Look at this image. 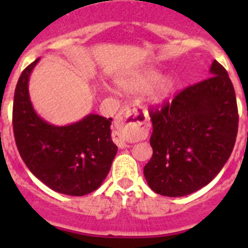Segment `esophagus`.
Returning a JSON list of instances; mask_svg holds the SVG:
<instances>
[{
  "label": "esophagus",
  "mask_w": 248,
  "mask_h": 248,
  "mask_svg": "<svg viewBox=\"0 0 248 248\" xmlns=\"http://www.w3.org/2000/svg\"><path fill=\"white\" fill-rule=\"evenodd\" d=\"M141 120L140 112L136 108L126 107L120 110L115 119V132L114 141L116 142L120 149H124L128 146V141L134 136L137 124Z\"/></svg>",
  "instance_id": "1"
}]
</instances>
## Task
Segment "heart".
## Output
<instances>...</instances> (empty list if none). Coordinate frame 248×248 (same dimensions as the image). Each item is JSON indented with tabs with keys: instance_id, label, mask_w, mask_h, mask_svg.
Masks as SVG:
<instances>
[{
	"instance_id": "heart-1",
	"label": "heart",
	"mask_w": 248,
	"mask_h": 248,
	"mask_svg": "<svg viewBox=\"0 0 248 248\" xmlns=\"http://www.w3.org/2000/svg\"><path fill=\"white\" fill-rule=\"evenodd\" d=\"M116 85L127 93H137L146 90L145 102L151 108H156L162 106L171 93L174 81L169 77H159V73L155 69L145 68L119 78Z\"/></svg>"
}]
</instances>
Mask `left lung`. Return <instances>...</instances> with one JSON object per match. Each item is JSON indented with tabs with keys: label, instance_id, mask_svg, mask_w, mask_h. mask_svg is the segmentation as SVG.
<instances>
[{
	"label": "left lung",
	"instance_id": "8db88e82",
	"mask_svg": "<svg viewBox=\"0 0 248 248\" xmlns=\"http://www.w3.org/2000/svg\"><path fill=\"white\" fill-rule=\"evenodd\" d=\"M210 74L171 104L151 110L154 154L144 176L156 193L188 196L211 182L231 157L239 122L234 87L216 60Z\"/></svg>",
	"mask_w": 248,
	"mask_h": 248
}]
</instances>
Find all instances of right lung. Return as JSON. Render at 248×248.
<instances>
[{
    "mask_svg": "<svg viewBox=\"0 0 248 248\" xmlns=\"http://www.w3.org/2000/svg\"><path fill=\"white\" fill-rule=\"evenodd\" d=\"M39 59L25 68L16 87L13 131L22 161L52 191L85 196L107 177L117 146L111 139V119L89 114L74 124L55 126L32 106L29 81Z\"/></svg>",
    "mask_w": 248,
    "mask_h": 248,
    "instance_id": "add662e5",
    "label": "right lung"
}]
</instances>
